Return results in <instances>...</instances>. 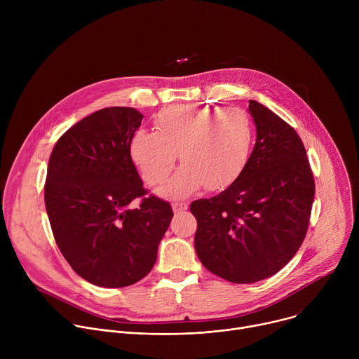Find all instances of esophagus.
Wrapping results in <instances>:
<instances>
[{"mask_svg": "<svg viewBox=\"0 0 359 359\" xmlns=\"http://www.w3.org/2000/svg\"><path fill=\"white\" fill-rule=\"evenodd\" d=\"M189 204L184 203V201H179V203H173V212L175 213H182L184 210H187Z\"/></svg>", "mask_w": 359, "mask_h": 359, "instance_id": "1", "label": "esophagus"}]
</instances>
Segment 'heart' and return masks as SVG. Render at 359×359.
Wrapping results in <instances>:
<instances>
[{
    "label": "heart",
    "mask_w": 359,
    "mask_h": 359,
    "mask_svg": "<svg viewBox=\"0 0 359 359\" xmlns=\"http://www.w3.org/2000/svg\"><path fill=\"white\" fill-rule=\"evenodd\" d=\"M155 129H137L129 153L143 180H166L177 159L184 163L161 189L169 198L186 197L204 186L224 190L245 170L254 144V126L240 108L170 105L155 116Z\"/></svg>",
    "instance_id": "obj_1"
}]
</instances>
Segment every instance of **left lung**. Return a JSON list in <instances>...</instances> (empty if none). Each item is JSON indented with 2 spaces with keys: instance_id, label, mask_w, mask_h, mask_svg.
I'll return each instance as SVG.
<instances>
[{
  "instance_id": "left-lung-1",
  "label": "left lung",
  "mask_w": 359,
  "mask_h": 359,
  "mask_svg": "<svg viewBox=\"0 0 359 359\" xmlns=\"http://www.w3.org/2000/svg\"><path fill=\"white\" fill-rule=\"evenodd\" d=\"M257 139L243 175L220 194L190 204L201 264L236 284L278 273L301 247L316 183L302 140L273 111L250 100Z\"/></svg>"
}]
</instances>
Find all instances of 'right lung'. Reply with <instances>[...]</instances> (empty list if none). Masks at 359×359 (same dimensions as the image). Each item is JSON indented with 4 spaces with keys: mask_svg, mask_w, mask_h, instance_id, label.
Segmentation results:
<instances>
[{
    "mask_svg": "<svg viewBox=\"0 0 359 359\" xmlns=\"http://www.w3.org/2000/svg\"><path fill=\"white\" fill-rule=\"evenodd\" d=\"M143 115L96 111L69 128L49 156L43 189L54 238L72 270L107 288L137 283L156 263L173 210L147 194L129 153ZM142 198L137 210L128 204Z\"/></svg>",
    "mask_w": 359,
    "mask_h": 359,
    "instance_id": "1",
    "label": "right lung"
}]
</instances>
